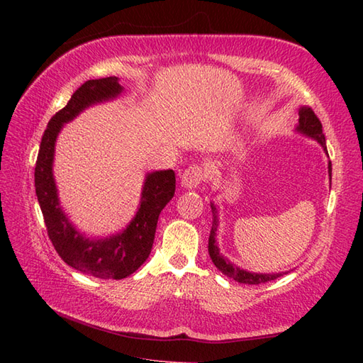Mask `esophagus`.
I'll use <instances>...</instances> for the list:
<instances>
[{"label":"esophagus","instance_id":"esophagus-1","mask_svg":"<svg viewBox=\"0 0 363 363\" xmlns=\"http://www.w3.org/2000/svg\"><path fill=\"white\" fill-rule=\"evenodd\" d=\"M207 176H209V173L201 164H194L182 173V186L187 189H195L199 184L207 181Z\"/></svg>","mask_w":363,"mask_h":363}]
</instances>
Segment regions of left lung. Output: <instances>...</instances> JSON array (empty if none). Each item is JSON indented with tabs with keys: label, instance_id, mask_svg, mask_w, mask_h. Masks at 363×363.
I'll use <instances>...</instances> for the list:
<instances>
[{
	"label": "left lung",
	"instance_id": "left-lung-1",
	"mask_svg": "<svg viewBox=\"0 0 363 363\" xmlns=\"http://www.w3.org/2000/svg\"><path fill=\"white\" fill-rule=\"evenodd\" d=\"M298 129L301 133H304L307 135L313 137L315 140H318L323 148L326 150V138L325 134H323V125L320 118L315 115L313 109L309 106H303L299 109V126ZM333 174V165H330L329 162V176ZM211 209H212V215H213V221H212V229H211V235H209V254H211V259L217 267L221 273H225L226 276L233 277L234 281L240 282V284H251V285H257V284H265L269 281H274L276 277H279L282 274H257V273H250V272H245V269H240L234 267L230 262H228L225 257L221 256L218 248H217V242H215V230H217V207L213 204H211Z\"/></svg>",
	"mask_w": 363,
	"mask_h": 363
}]
</instances>
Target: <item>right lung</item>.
Masks as SVG:
<instances>
[{
    "label": "right lung",
    "instance_id": "add662e5",
    "mask_svg": "<svg viewBox=\"0 0 363 363\" xmlns=\"http://www.w3.org/2000/svg\"><path fill=\"white\" fill-rule=\"evenodd\" d=\"M121 86L115 76L103 79H90L72 95L59 112L52 115L46 126L40 150L35 162V194L43 213L46 233L50 240L67 265L99 279H123L133 274L148 259L159 213L174 196L176 177L173 169L154 172L145 181L140 209L126 230L106 240L84 238L68 223L60 211L56 186L52 179L54 142L64 123L70 121L87 106L117 96Z\"/></svg>",
    "mask_w": 363,
    "mask_h": 363
}]
</instances>
